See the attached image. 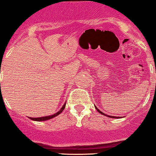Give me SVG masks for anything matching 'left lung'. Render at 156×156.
<instances>
[{"mask_svg": "<svg viewBox=\"0 0 156 156\" xmlns=\"http://www.w3.org/2000/svg\"><path fill=\"white\" fill-rule=\"evenodd\" d=\"M95 109H96V110H97V111H98V112H99V113H100V114H101V115H105V116L108 117V118H116V117H114V116H109V115H105V114H104V113H103V112H101V111H100V110H98V108H96V107H95ZM119 118H120V117H119Z\"/></svg>", "mask_w": 156, "mask_h": 156, "instance_id": "left-lung-1", "label": "left lung"}]
</instances>
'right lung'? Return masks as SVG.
<instances>
[{
    "mask_svg": "<svg viewBox=\"0 0 156 156\" xmlns=\"http://www.w3.org/2000/svg\"><path fill=\"white\" fill-rule=\"evenodd\" d=\"M65 105H66V103L64 105H63V107L61 108V110H60L58 112H57L56 114H55V115H51V116L42 117V118H30V119L32 120V121H46V120H49V119H51V118H55V117L58 116V115H60V114H61V112H62L63 111H64V108H65Z\"/></svg>",
    "mask_w": 156,
    "mask_h": 156,
    "instance_id": "1",
    "label": "right lung"
}]
</instances>
